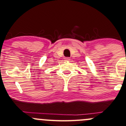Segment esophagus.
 <instances>
[{
  "mask_svg": "<svg viewBox=\"0 0 126 126\" xmlns=\"http://www.w3.org/2000/svg\"><path fill=\"white\" fill-rule=\"evenodd\" d=\"M69 60H70V58L69 57H66L64 59V61H65V62H69Z\"/></svg>",
  "mask_w": 126,
  "mask_h": 126,
  "instance_id": "1",
  "label": "esophagus"
}]
</instances>
